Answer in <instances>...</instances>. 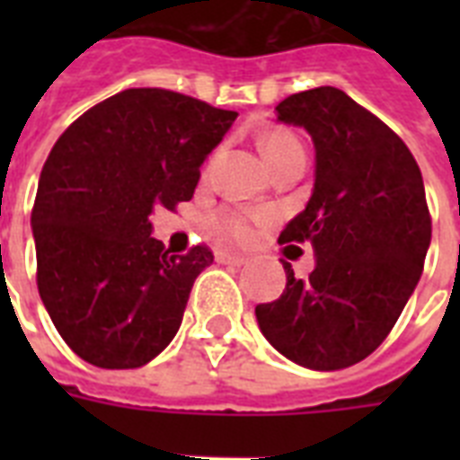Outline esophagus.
<instances>
[{"instance_id":"obj_1","label":"esophagus","mask_w":460,"mask_h":460,"mask_svg":"<svg viewBox=\"0 0 460 460\" xmlns=\"http://www.w3.org/2000/svg\"><path fill=\"white\" fill-rule=\"evenodd\" d=\"M217 262H222V265H234V267H241L248 262V258L245 255H241V252H217Z\"/></svg>"}]
</instances>
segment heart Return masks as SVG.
Wrapping results in <instances>:
<instances>
[{"label":"heart","mask_w":460,"mask_h":460,"mask_svg":"<svg viewBox=\"0 0 460 460\" xmlns=\"http://www.w3.org/2000/svg\"><path fill=\"white\" fill-rule=\"evenodd\" d=\"M260 150L265 155L267 164L274 166L277 162L288 157V155L303 150V143L296 133L287 131V128H274V131H267L265 136H260ZM252 219H255V217L248 215V212L222 209V212H217L212 224H215V229L219 231V234H224V236L243 241V238L251 236Z\"/></svg>","instance_id":"obj_1"}]
</instances>
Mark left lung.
Instances as JSON below:
<instances>
[{
	"instance_id": "obj_1",
	"label": "left lung",
	"mask_w": 460,
	"mask_h": 460,
	"mask_svg": "<svg viewBox=\"0 0 460 460\" xmlns=\"http://www.w3.org/2000/svg\"><path fill=\"white\" fill-rule=\"evenodd\" d=\"M314 143V188L279 243H305L314 270L255 307L262 334L310 370L367 358L399 320L425 265L429 219L420 166L396 133L343 90L322 85L277 107Z\"/></svg>"
}]
</instances>
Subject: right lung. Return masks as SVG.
Masks as SVG:
<instances>
[{
    "label": "right lung",
    "mask_w": 460,
    "mask_h": 460,
    "mask_svg": "<svg viewBox=\"0 0 460 460\" xmlns=\"http://www.w3.org/2000/svg\"><path fill=\"white\" fill-rule=\"evenodd\" d=\"M236 111L162 88H128L54 143L32 205L38 291L68 349L131 370L169 346L208 245L172 255L153 238L157 205L193 198L200 164Z\"/></svg>",
    "instance_id": "add662e5"
}]
</instances>
